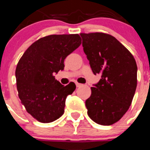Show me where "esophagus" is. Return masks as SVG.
I'll use <instances>...</instances> for the list:
<instances>
[{"instance_id":"obj_1","label":"esophagus","mask_w":150,"mask_h":150,"mask_svg":"<svg viewBox=\"0 0 150 150\" xmlns=\"http://www.w3.org/2000/svg\"><path fill=\"white\" fill-rule=\"evenodd\" d=\"M76 87H79V86H83V85L80 84V83H76Z\"/></svg>"}]
</instances>
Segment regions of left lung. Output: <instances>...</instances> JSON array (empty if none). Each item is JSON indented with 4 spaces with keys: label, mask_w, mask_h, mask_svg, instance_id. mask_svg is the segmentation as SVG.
Masks as SVG:
<instances>
[{
    "label": "left lung",
    "mask_w": 150,
    "mask_h": 150,
    "mask_svg": "<svg viewBox=\"0 0 150 150\" xmlns=\"http://www.w3.org/2000/svg\"><path fill=\"white\" fill-rule=\"evenodd\" d=\"M80 36L94 74H101L86 100L87 113L95 122L110 125L119 121L132 104L137 83L136 61L110 34L81 33Z\"/></svg>",
    "instance_id": "8db88e82"
}]
</instances>
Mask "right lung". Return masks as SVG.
I'll return each mask as SVG.
<instances>
[{"mask_svg": "<svg viewBox=\"0 0 150 150\" xmlns=\"http://www.w3.org/2000/svg\"><path fill=\"white\" fill-rule=\"evenodd\" d=\"M79 34H52L29 46L16 69L18 98L26 110L42 123L55 121L63 115L65 100L76 88L71 82L64 86L54 74L64 67L66 57L81 44Z\"/></svg>", "mask_w": 150, "mask_h": 150, "instance_id": "add662e5", "label": "right lung"}]
</instances>
